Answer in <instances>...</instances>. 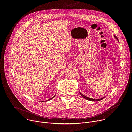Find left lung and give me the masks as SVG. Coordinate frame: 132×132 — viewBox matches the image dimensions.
<instances>
[{"instance_id":"left-lung-1","label":"left lung","mask_w":132,"mask_h":132,"mask_svg":"<svg viewBox=\"0 0 132 132\" xmlns=\"http://www.w3.org/2000/svg\"><path fill=\"white\" fill-rule=\"evenodd\" d=\"M114 37H116V38L117 39V40L119 41V40H118V37H116L115 35H114ZM80 95H81V96L84 98H85V99H87V100H90V101H100V100H102V99H103L104 98H101V99H91V98H88V97H86V96H84V95H82V93H81L80 92Z\"/></svg>"}]
</instances>
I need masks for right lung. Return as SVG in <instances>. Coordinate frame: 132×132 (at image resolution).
<instances>
[{"instance_id": "add662e5", "label": "right lung", "mask_w": 132, "mask_h": 132, "mask_svg": "<svg viewBox=\"0 0 132 132\" xmlns=\"http://www.w3.org/2000/svg\"><path fill=\"white\" fill-rule=\"evenodd\" d=\"M54 97H55V96H54V97H52V98H51V99H48V100H46V101H44H44H49V100H51V99H53V98H54ZM42 102H43V101H42Z\"/></svg>"}]
</instances>
